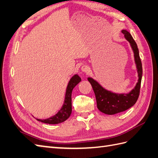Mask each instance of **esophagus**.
Masks as SVG:
<instances>
[{
	"instance_id": "34e87169",
	"label": "esophagus",
	"mask_w": 158,
	"mask_h": 158,
	"mask_svg": "<svg viewBox=\"0 0 158 158\" xmlns=\"http://www.w3.org/2000/svg\"><path fill=\"white\" fill-rule=\"evenodd\" d=\"M81 70L84 72H88L90 71V68L88 66H86V65H84L81 67Z\"/></svg>"
}]
</instances>
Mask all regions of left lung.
Masks as SVG:
<instances>
[{"label":"left lung","mask_w":158,"mask_h":158,"mask_svg":"<svg viewBox=\"0 0 158 158\" xmlns=\"http://www.w3.org/2000/svg\"><path fill=\"white\" fill-rule=\"evenodd\" d=\"M125 39L129 43L134 53L135 61L138 72V82L135 87L128 94H117L107 90L92 78H88V82L90 83L97 100V108L102 113L106 114H114L129 109L133 106L139 98L141 82L142 78V64L139 57V49L137 44L133 40L131 35L126 30H122Z\"/></svg>","instance_id":"1"}]
</instances>
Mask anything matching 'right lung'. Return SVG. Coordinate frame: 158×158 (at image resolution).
Instances as JSON below:
<instances>
[{
  "instance_id": "1",
  "label": "right lung",
  "mask_w": 158,
  "mask_h": 158,
  "mask_svg": "<svg viewBox=\"0 0 158 158\" xmlns=\"http://www.w3.org/2000/svg\"><path fill=\"white\" fill-rule=\"evenodd\" d=\"M80 81H81V78L77 74L73 76L70 81H69L66 89L64 103L62 106V108L60 109V110H59L58 113L56 114L54 116L49 118L43 119V120L42 119L37 118V120L47 124H58L67 120L72 113V90Z\"/></svg>"
}]
</instances>
